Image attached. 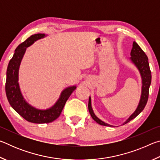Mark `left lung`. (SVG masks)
I'll return each instance as SVG.
<instances>
[{"mask_svg": "<svg viewBox=\"0 0 160 160\" xmlns=\"http://www.w3.org/2000/svg\"><path fill=\"white\" fill-rule=\"evenodd\" d=\"M131 57L130 58L132 63H133L137 68L138 69L140 75H141L142 78V92H141V97H140V99L138 106L137 109H135V112L132 113V114L130 116V117L127 119V120L123 123V125L129 122L132 119L135 118L136 116L139 114V113L144 109L146 104L148 102V96H149V89H150V86L151 84V71L150 69V66H149L148 63V58L145 53L142 50V48L139 47V45L137 44L135 42L132 43V48L131 52ZM88 109L89 112H90V115L94 121H96L97 123L100 124L102 126H113L112 125H109L107 123H104V121L97 117L96 115L94 113V112L92 108L91 105V97H89V102H88Z\"/></svg>", "mask_w": 160, "mask_h": 160, "instance_id": "left-lung-1", "label": "left lung"}]
</instances>
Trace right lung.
Masks as SVG:
<instances>
[{
    "instance_id": "right-lung-1",
    "label": "right lung",
    "mask_w": 160,
    "mask_h": 160,
    "mask_svg": "<svg viewBox=\"0 0 160 160\" xmlns=\"http://www.w3.org/2000/svg\"><path fill=\"white\" fill-rule=\"evenodd\" d=\"M46 37L45 34L32 35L16 48L12 58L8 66L5 82V92L8 100L13 109L29 122L34 123H51L56 120L63 110L66 101L76 86L68 87L63 90L56 104L49 109L41 110L31 106L24 99L21 93L19 80V68L27 48L37 40Z\"/></svg>"
}]
</instances>
